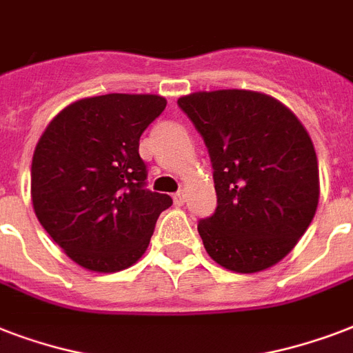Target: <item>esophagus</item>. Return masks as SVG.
Returning <instances> with one entry per match:
<instances>
[{"label": "esophagus", "instance_id": "1", "mask_svg": "<svg viewBox=\"0 0 353 353\" xmlns=\"http://www.w3.org/2000/svg\"><path fill=\"white\" fill-rule=\"evenodd\" d=\"M174 203H176L177 207H181V205L185 203V192H183V190H179V192L174 194Z\"/></svg>", "mask_w": 353, "mask_h": 353}]
</instances>
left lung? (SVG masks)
I'll return each mask as SVG.
<instances>
[{"label": "left lung", "instance_id": "8db88e82", "mask_svg": "<svg viewBox=\"0 0 353 353\" xmlns=\"http://www.w3.org/2000/svg\"><path fill=\"white\" fill-rule=\"evenodd\" d=\"M209 150L218 207L199 220L209 256L236 273L280 262L319 203L317 154L306 128L256 91H199L177 101Z\"/></svg>", "mask_w": 353, "mask_h": 353}]
</instances>
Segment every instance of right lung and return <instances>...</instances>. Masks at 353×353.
<instances>
[{
    "mask_svg": "<svg viewBox=\"0 0 353 353\" xmlns=\"http://www.w3.org/2000/svg\"><path fill=\"white\" fill-rule=\"evenodd\" d=\"M159 95L82 99L63 108L36 144L30 194L36 218L73 262L115 273L143 256L172 205L146 188L139 139L159 117Z\"/></svg>",
    "mask_w": 353,
    "mask_h": 353,
    "instance_id": "add662e5",
    "label": "right lung"
}]
</instances>
